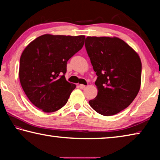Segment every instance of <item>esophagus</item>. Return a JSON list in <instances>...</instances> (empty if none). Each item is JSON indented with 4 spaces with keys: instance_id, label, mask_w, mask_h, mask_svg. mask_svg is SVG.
<instances>
[{
    "instance_id": "1",
    "label": "esophagus",
    "mask_w": 160,
    "mask_h": 160,
    "mask_svg": "<svg viewBox=\"0 0 160 160\" xmlns=\"http://www.w3.org/2000/svg\"><path fill=\"white\" fill-rule=\"evenodd\" d=\"M79 88H80V89H84V88H85V85H83V84H80V85H79Z\"/></svg>"
}]
</instances>
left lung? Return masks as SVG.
Listing matches in <instances>:
<instances>
[{"label":"left lung","mask_w":160,"mask_h":160,"mask_svg":"<svg viewBox=\"0 0 160 160\" xmlns=\"http://www.w3.org/2000/svg\"><path fill=\"white\" fill-rule=\"evenodd\" d=\"M85 45L97 75L98 93L89 104L99 114H116L131 104L140 90L138 54L118 37H88Z\"/></svg>","instance_id":"obj_1"}]
</instances>
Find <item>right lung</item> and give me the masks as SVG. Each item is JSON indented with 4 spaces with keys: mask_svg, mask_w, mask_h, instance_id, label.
I'll return each instance as SVG.
<instances>
[{
    "mask_svg": "<svg viewBox=\"0 0 160 160\" xmlns=\"http://www.w3.org/2000/svg\"><path fill=\"white\" fill-rule=\"evenodd\" d=\"M85 37L44 34L22 53L19 77L27 97L44 112H56L66 104L75 84L65 78L67 62L82 48Z\"/></svg>",
    "mask_w": 160,
    "mask_h": 160,
    "instance_id": "1",
    "label": "right lung"
}]
</instances>
